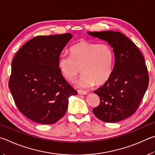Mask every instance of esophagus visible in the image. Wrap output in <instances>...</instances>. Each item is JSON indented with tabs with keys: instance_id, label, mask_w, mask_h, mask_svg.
<instances>
[{
	"instance_id": "obj_1",
	"label": "esophagus",
	"mask_w": 155,
	"mask_h": 155,
	"mask_svg": "<svg viewBox=\"0 0 155 155\" xmlns=\"http://www.w3.org/2000/svg\"><path fill=\"white\" fill-rule=\"evenodd\" d=\"M78 93L80 94H87V92L85 91H82V90H78Z\"/></svg>"
}]
</instances>
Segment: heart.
Returning <instances> with one entry per match:
<instances>
[{
  "mask_svg": "<svg viewBox=\"0 0 155 155\" xmlns=\"http://www.w3.org/2000/svg\"><path fill=\"white\" fill-rule=\"evenodd\" d=\"M70 56L58 59L60 71L65 79L72 82L81 72L78 84L83 88L104 84L112 73L114 51L106 43L80 41L71 46Z\"/></svg>",
  "mask_w": 155,
  "mask_h": 155,
  "instance_id": "1",
  "label": "heart"
}]
</instances>
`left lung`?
Wrapping results in <instances>:
<instances>
[{"mask_svg":"<svg viewBox=\"0 0 155 155\" xmlns=\"http://www.w3.org/2000/svg\"><path fill=\"white\" fill-rule=\"evenodd\" d=\"M88 33L106 41L114 54L110 78L94 91L100 97V104L93 114L106 123L123 120L136 112L147 90L149 76L144 58L135 43L120 32Z\"/></svg>","mask_w":155,"mask_h":155,"instance_id":"1","label":"left lung"}]
</instances>
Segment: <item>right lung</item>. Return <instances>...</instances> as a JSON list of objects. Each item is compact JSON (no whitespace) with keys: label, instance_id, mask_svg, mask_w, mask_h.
Here are the masks:
<instances>
[{"label":"right lung","instance_id":"1","mask_svg":"<svg viewBox=\"0 0 155 155\" xmlns=\"http://www.w3.org/2000/svg\"><path fill=\"white\" fill-rule=\"evenodd\" d=\"M70 33L37 36L26 42L13 58L9 87L21 113L35 123L51 124L67 112L69 98L77 94L58 68Z\"/></svg>","mask_w":155,"mask_h":155}]
</instances>
